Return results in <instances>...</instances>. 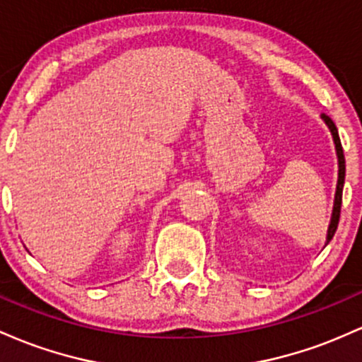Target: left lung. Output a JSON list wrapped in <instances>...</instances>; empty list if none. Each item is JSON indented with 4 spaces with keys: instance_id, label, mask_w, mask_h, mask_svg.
Returning <instances> with one entry per match:
<instances>
[{
    "instance_id": "left-lung-1",
    "label": "left lung",
    "mask_w": 362,
    "mask_h": 362,
    "mask_svg": "<svg viewBox=\"0 0 362 362\" xmlns=\"http://www.w3.org/2000/svg\"><path fill=\"white\" fill-rule=\"evenodd\" d=\"M322 119L325 121L328 129H330L332 138H334L335 144V152H337V162H339V180H337V189H335V200H334V210H332V217H330V224H328V230H327V243L332 241L334 238L337 226H339V218H340V205H342V192H344V181H345V159H344V150H342V144H340L339 138V132H337V127L334 121L330 119L327 115H322Z\"/></svg>"
}]
</instances>
